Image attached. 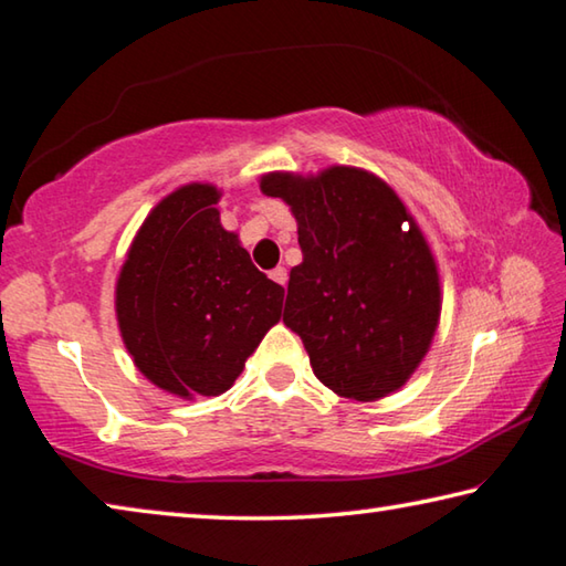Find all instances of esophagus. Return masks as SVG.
Listing matches in <instances>:
<instances>
[{
  "label": "esophagus",
  "instance_id": "esophagus-1",
  "mask_svg": "<svg viewBox=\"0 0 566 566\" xmlns=\"http://www.w3.org/2000/svg\"><path fill=\"white\" fill-rule=\"evenodd\" d=\"M271 277H273L277 285H285V281H289V271L277 265V268H273V271H271Z\"/></svg>",
  "mask_w": 566,
  "mask_h": 566
}]
</instances>
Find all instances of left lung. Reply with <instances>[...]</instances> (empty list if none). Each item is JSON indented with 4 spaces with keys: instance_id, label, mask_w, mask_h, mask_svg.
Here are the masks:
<instances>
[{
    "instance_id": "left-lung-1",
    "label": "left lung",
    "mask_w": 566,
    "mask_h": 566,
    "mask_svg": "<svg viewBox=\"0 0 566 566\" xmlns=\"http://www.w3.org/2000/svg\"><path fill=\"white\" fill-rule=\"evenodd\" d=\"M261 190L291 206L303 263L285 295L283 323L308 350L323 386L376 401L409 381L441 313L437 261L388 185L333 165L316 178L268 172Z\"/></svg>"
}]
</instances>
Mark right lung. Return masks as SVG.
<instances>
[{
	"label": "right lung",
	"mask_w": 566,
	"mask_h": 566,
	"mask_svg": "<svg viewBox=\"0 0 566 566\" xmlns=\"http://www.w3.org/2000/svg\"><path fill=\"white\" fill-rule=\"evenodd\" d=\"M218 200V188L190 182L157 202L115 289L135 366L182 398L228 391L283 308L285 291L220 226Z\"/></svg>",
	"instance_id": "1"
}]
</instances>
